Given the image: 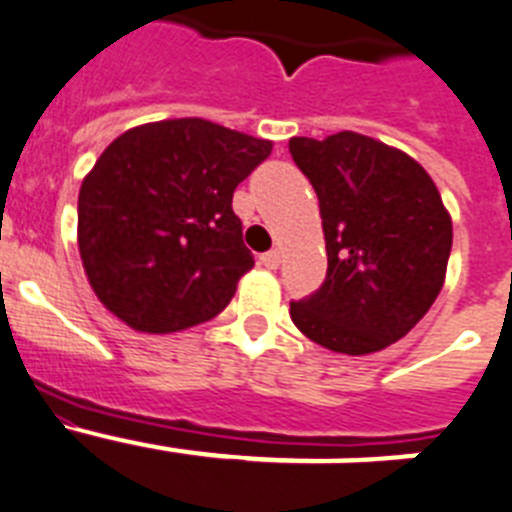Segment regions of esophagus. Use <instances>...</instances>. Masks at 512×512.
Listing matches in <instances>:
<instances>
[{
    "mask_svg": "<svg viewBox=\"0 0 512 512\" xmlns=\"http://www.w3.org/2000/svg\"><path fill=\"white\" fill-rule=\"evenodd\" d=\"M262 262V268H268V270H278V265H281V252L278 250H270L265 252V255L260 257Z\"/></svg>",
    "mask_w": 512,
    "mask_h": 512,
    "instance_id": "obj_1",
    "label": "esophagus"
}]
</instances>
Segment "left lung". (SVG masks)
<instances>
[{"label": "left lung", "instance_id": "left-lung-1", "mask_svg": "<svg viewBox=\"0 0 512 512\" xmlns=\"http://www.w3.org/2000/svg\"><path fill=\"white\" fill-rule=\"evenodd\" d=\"M291 157L319 198L327 278L291 301L293 324L335 353L366 355L402 340L446 281L453 226L430 175L363 133L296 136Z\"/></svg>", "mask_w": 512, "mask_h": 512}]
</instances>
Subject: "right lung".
Segmentation results:
<instances>
[{"mask_svg":"<svg viewBox=\"0 0 512 512\" xmlns=\"http://www.w3.org/2000/svg\"><path fill=\"white\" fill-rule=\"evenodd\" d=\"M270 151L203 118L144 123L102 151L79 190L77 242L105 309L151 335L224 311L255 265L231 198Z\"/></svg>","mask_w":512,"mask_h":512,"instance_id":"1","label":"right lung"}]
</instances>
